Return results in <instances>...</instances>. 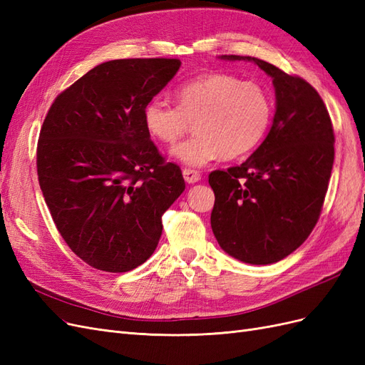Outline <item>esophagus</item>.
Wrapping results in <instances>:
<instances>
[{
    "label": "esophagus",
    "mask_w": 365,
    "mask_h": 365,
    "mask_svg": "<svg viewBox=\"0 0 365 365\" xmlns=\"http://www.w3.org/2000/svg\"><path fill=\"white\" fill-rule=\"evenodd\" d=\"M182 175H184V180L189 184H195L201 180V173L193 169H184Z\"/></svg>",
    "instance_id": "34e87169"
}]
</instances>
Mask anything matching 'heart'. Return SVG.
I'll list each match as a JSON object with an SVG mask.
<instances>
[{
	"mask_svg": "<svg viewBox=\"0 0 365 365\" xmlns=\"http://www.w3.org/2000/svg\"><path fill=\"white\" fill-rule=\"evenodd\" d=\"M178 105L161 97L146 103L143 118L149 134L172 146L195 123L196 135L172 153L181 163L201 168L222 157L236 160L256 149L272 120V98L254 81L224 73H207L175 91Z\"/></svg>",
	"mask_w": 365,
	"mask_h": 365,
	"instance_id": "b5f03b06",
	"label": "heart"
}]
</instances>
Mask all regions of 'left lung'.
I'll list each match as a JSON object with an SVG mask.
<instances>
[{"mask_svg":"<svg viewBox=\"0 0 365 365\" xmlns=\"http://www.w3.org/2000/svg\"><path fill=\"white\" fill-rule=\"evenodd\" d=\"M250 61L269 77L275 114L267 138L240 165L213 170V235L227 254L251 264L275 263L300 247L322 213L335 157L327 108L315 88L272 63Z\"/></svg>","mask_w":365,"mask_h":365,"instance_id":"obj_1","label":"left lung"}]
</instances>
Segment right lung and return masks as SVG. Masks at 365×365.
I'll list each match as a JSON object with an SVG mask.
<instances>
[{"instance_id": "right-lung-1", "label": "right lung", "mask_w": 365, "mask_h": 365, "mask_svg": "<svg viewBox=\"0 0 365 365\" xmlns=\"http://www.w3.org/2000/svg\"><path fill=\"white\" fill-rule=\"evenodd\" d=\"M181 67L180 59H115L62 91L41 128L36 168L61 236L90 267L126 272L161 237V216L185 182L145 126L146 103Z\"/></svg>"}]
</instances>
